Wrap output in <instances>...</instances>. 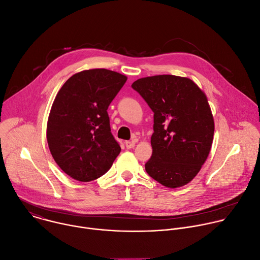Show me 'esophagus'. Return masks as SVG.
Segmentation results:
<instances>
[{"label": "esophagus", "instance_id": "34e87169", "mask_svg": "<svg viewBox=\"0 0 260 260\" xmlns=\"http://www.w3.org/2000/svg\"><path fill=\"white\" fill-rule=\"evenodd\" d=\"M125 145L127 148H133L135 146V141H126Z\"/></svg>", "mask_w": 260, "mask_h": 260}]
</instances>
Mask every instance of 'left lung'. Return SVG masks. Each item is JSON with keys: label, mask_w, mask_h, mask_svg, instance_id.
Masks as SVG:
<instances>
[{"label": "left lung", "mask_w": 260, "mask_h": 260, "mask_svg": "<svg viewBox=\"0 0 260 260\" xmlns=\"http://www.w3.org/2000/svg\"><path fill=\"white\" fill-rule=\"evenodd\" d=\"M153 112L147 174L166 187L187 184L208 158L214 120L205 93L188 78L160 75L132 84Z\"/></svg>", "instance_id": "obj_1"}]
</instances>
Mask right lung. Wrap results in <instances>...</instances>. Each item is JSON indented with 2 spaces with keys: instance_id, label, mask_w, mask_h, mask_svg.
I'll list each match as a JSON object with an SVG mask.
<instances>
[{
  "instance_id": "1",
  "label": "right lung",
  "mask_w": 260,
  "mask_h": 260,
  "mask_svg": "<svg viewBox=\"0 0 260 260\" xmlns=\"http://www.w3.org/2000/svg\"><path fill=\"white\" fill-rule=\"evenodd\" d=\"M127 77L106 69L72 76L58 91L47 123V141L56 164L87 182L106 174L121 151L111 132L108 109Z\"/></svg>"
}]
</instances>
